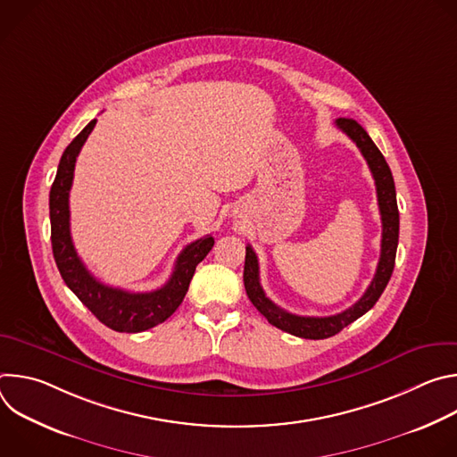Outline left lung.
<instances>
[{
    "label": "left lung",
    "mask_w": 457,
    "mask_h": 457,
    "mask_svg": "<svg viewBox=\"0 0 457 457\" xmlns=\"http://www.w3.org/2000/svg\"><path fill=\"white\" fill-rule=\"evenodd\" d=\"M337 126L342 129L345 136L353 139V143L360 148L361 155L365 157L370 173L374 177L376 193H378V206L381 215V253L379 262L374 273V278L363 296L351 305L349 309L333 314V316H300L293 314L282 307H278L275 302H271L262 286H260V273H258V258L251 245L245 247V264H244V286L245 293L251 300V303L262 312L268 321L275 328L307 340H323L338 335L349 323L363 316L381 296L383 289L386 287L390 275L395 271V260H396V249H398V235H400V212L396 203V187L395 179L390 173V168L378 150V146L372 143L365 129L354 120L340 117L337 119Z\"/></svg>",
    "instance_id": "1"
}]
</instances>
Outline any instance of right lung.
Wrapping results in <instances>:
<instances>
[{"mask_svg": "<svg viewBox=\"0 0 457 457\" xmlns=\"http://www.w3.org/2000/svg\"><path fill=\"white\" fill-rule=\"evenodd\" d=\"M97 119L90 120L81 134L62 152L54 184L50 187V240L57 270L72 293L92 311V314L117 333H141L168 320L182 303L189 282L215 240L206 235L191 242L177 256L170 280L150 293H132L99 282L81 262L71 235L69 195L74 180L78 155L87 143Z\"/></svg>", "mask_w": 457, "mask_h": 457, "instance_id": "add662e5", "label": "right lung"}]
</instances>
